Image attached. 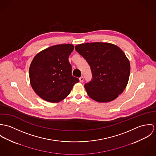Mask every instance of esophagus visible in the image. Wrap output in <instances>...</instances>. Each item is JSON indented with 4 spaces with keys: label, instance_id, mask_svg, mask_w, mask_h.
<instances>
[{
    "label": "esophagus",
    "instance_id": "esophagus-1",
    "mask_svg": "<svg viewBox=\"0 0 156 156\" xmlns=\"http://www.w3.org/2000/svg\"><path fill=\"white\" fill-rule=\"evenodd\" d=\"M79 80H80V81L81 83H82V82H83V81H84V77H83V76H81V77L79 78Z\"/></svg>",
    "mask_w": 156,
    "mask_h": 156
}]
</instances>
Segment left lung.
<instances>
[{"instance_id": "obj_1", "label": "left lung", "mask_w": 156, "mask_h": 156, "mask_svg": "<svg viewBox=\"0 0 156 156\" xmlns=\"http://www.w3.org/2000/svg\"><path fill=\"white\" fill-rule=\"evenodd\" d=\"M75 48L91 68L92 80L84 85L90 98L98 102H109L121 94L129 81L130 65L118 46L92 42L77 45Z\"/></svg>"}]
</instances>
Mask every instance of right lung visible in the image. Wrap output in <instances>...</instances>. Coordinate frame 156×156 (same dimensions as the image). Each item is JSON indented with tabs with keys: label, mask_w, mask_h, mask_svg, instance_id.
I'll use <instances>...</instances> for the list:
<instances>
[{
	"label": "right lung",
	"mask_w": 156,
	"mask_h": 156,
	"mask_svg": "<svg viewBox=\"0 0 156 156\" xmlns=\"http://www.w3.org/2000/svg\"><path fill=\"white\" fill-rule=\"evenodd\" d=\"M72 44H59L38 52L31 62L29 78L35 93L45 101L57 103L69 94L79 80L72 75L68 58Z\"/></svg>",
	"instance_id": "add662e5"
}]
</instances>
